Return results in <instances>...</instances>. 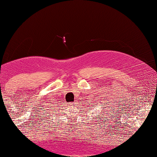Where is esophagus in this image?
<instances>
[{"mask_svg": "<svg viewBox=\"0 0 157 157\" xmlns=\"http://www.w3.org/2000/svg\"><path fill=\"white\" fill-rule=\"evenodd\" d=\"M70 105H72V103H70Z\"/></svg>", "mask_w": 157, "mask_h": 157, "instance_id": "1", "label": "esophagus"}]
</instances>
